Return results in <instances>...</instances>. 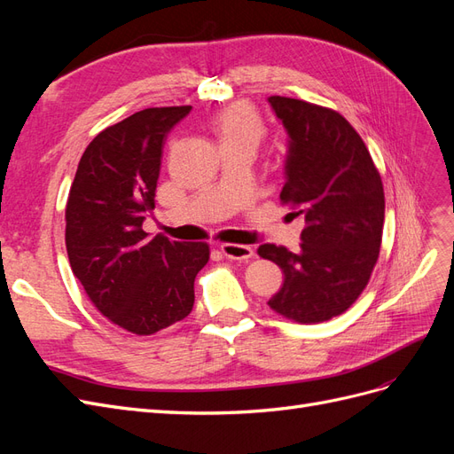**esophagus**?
<instances>
[{
    "label": "esophagus",
    "mask_w": 454,
    "mask_h": 454,
    "mask_svg": "<svg viewBox=\"0 0 454 454\" xmlns=\"http://www.w3.org/2000/svg\"><path fill=\"white\" fill-rule=\"evenodd\" d=\"M219 250L227 257V259H235V261H248L254 257V250L250 246L244 244H222Z\"/></svg>",
    "instance_id": "obj_1"
}]
</instances>
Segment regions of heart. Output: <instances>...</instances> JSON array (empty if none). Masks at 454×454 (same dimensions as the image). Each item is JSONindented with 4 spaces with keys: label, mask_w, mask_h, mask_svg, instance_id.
Wrapping results in <instances>:
<instances>
[{
    "label": "heart",
    "mask_w": 454,
    "mask_h": 454,
    "mask_svg": "<svg viewBox=\"0 0 454 454\" xmlns=\"http://www.w3.org/2000/svg\"><path fill=\"white\" fill-rule=\"evenodd\" d=\"M214 129L222 145L255 147L265 136V122L255 109L244 102L223 107L214 119Z\"/></svg>",
    "instance_id": "1"
}]
</instances>
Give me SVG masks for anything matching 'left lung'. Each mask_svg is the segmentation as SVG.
<instances>
[{
  "instance_id": "8db88e82",
  "label": "left lung",
  "mask_w": 454,
  "mask_h": 454,
  "mask_svg": "<svg viewBox=\"0 0 454 454\" xmlns=\"http://www.w3.org/2000/svg\"><path fill=\"white\" fill-rule=\"evenodd\" d=\"M290 136L280 202L305 215L297 254L263 244L284 286L269 307L297 324H320L348 310L373 272L384 225L380 174L350 122L318 104L269 98Z\"/></svg>"
}]
</instances>
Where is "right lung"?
I'll use <instances>...</instances> for the list:
<instances>
[{"instance_id": "add662e5", "label": "right lung", "mask_w": 454, "mask_h": 454, "mask_svg": "<svg viewBox=\"0 0 454 454\" xmlns=\"http://www.w3.org/2000/svg\"><path fill=\"white\" fill-rule=\"evenodd\" d=\"M191 106L147 107L104 129L87 145L66 202V250L90 303L134 335L184 320L195 277L208 263L206 242L149 239L162 144Z\"/></svg>"}]
</instances>
